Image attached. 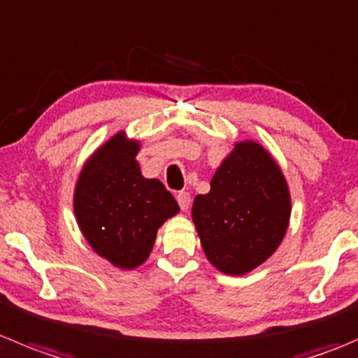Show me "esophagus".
<instances>
[{
	"instance_id": "34e87169",
	"label": "esophagus",
	"mask_w": 358,
	"mask_h": 358,
	"mask_svg": "<svg viewBox=\"0 0 358 358\" xmlns=\"http://www.w3.org/2000/svg\"><path fill=\"white\" fill-rule=\"evenodd\" d=\"M176 201H178L180 208L187 211L190 208V194L189 192H178L176 194Z\"/></svg>"
}]
</instances>
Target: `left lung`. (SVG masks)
Listing matches in <instances>:
<instances>
[{"mask_svg":"<svg viewBox=\"0 0 358 358\" xmlns=\"http://www.w3.org/2000/svg\"><path fill=\"white\" fill-rule=\"evenodd\" d=\"M292 199L278 162L253 140L236 141L210 183L197 194L192 222L204 255L218 271L243 276L278 250Z\"/></svg>","mask_w":358,"mask_h":358,"instance_id":"1","label":"left lung"}]
</instances>
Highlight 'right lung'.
I'll list each match as a JSON object with an SVG mask.
<instances>
[{
	"label": "right lung",
	"mask_w": 358,
	"mask_h": 358,
	"mask_svg": "<svg viewBox=\"0 0 358 358\" xmlns=\"http://www.w3.org/2000/svg\"><path fill=\"white\" fill-rule=\"evenodd\" d=\"M141 143L119 131L83 162L73 210L83 238L119 269H136L150 255L157 231L180 211L157 178L141 175Z\"/></svg>",
	"instance_id": "1"
}]
</instances>
